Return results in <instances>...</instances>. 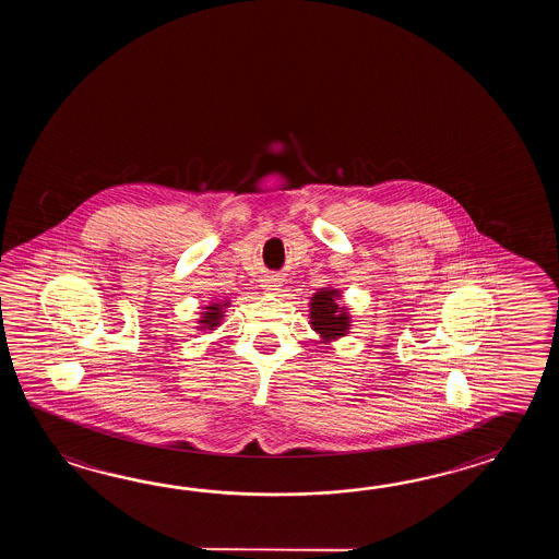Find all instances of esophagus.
Wrapping results in <instances>:
<instances>
[{"label": "esophagus", "instance_id": "34e87169", "mask_svg": "<svg viewBox=\"0 0 559 559\" xmlns=\"http://www.w3.org/2000/svg\"><path fill=\"white\" fill-rule=\"evenodd\" d=\"M282 277L280 275H265L262 280V287L267 294H277L280 287H282Z\"/></svg>", "mask_w": 559, "mask_h": 559}]
</instances>
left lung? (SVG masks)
<instances>
[{
    "mask_svg": "<svg viewBox=\"0 0 559 559\" xmlns=\"http://www.w3.org/2000/svg\"><path fill=\"white\" fill-rule=\"evenodd\" d=\"M337 299L340 289L332 287H321L311 297L309 323L313 332L320 333L321 344H330L337 337H344L349 330V313L342 306H337Z\"/></svg>",
    "mask_w": 559,
    "mask_h": 559,
    "instance_id": "obj_1",
    "label": "left lung"
}]
</instances>
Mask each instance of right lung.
I'll list each match as a JSON object with an SVG mask.
<instances>
[{
	"mask_svg": "<svg viewBox=\"0 0 559 559\" xmlns=\"http://www.w3.org/2000/svg\"><path fill=\"white\" fill-rule=\"evenodd\" d=\"M227 308V304H210V306H205V311L202 313V320L200 321V330H214L217 328L219 323H222V318H224V309Z\"/></svg>",
	"mask_w": 559,
	"mask_h": 559,
	"instance_id": "obj_1",
	"label": "right lung"
}]
</instances>
